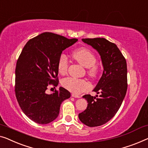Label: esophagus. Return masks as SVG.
<instances>
[{
    "label": "esophagus",
    "instance_id": "34e87169",
    "mask_svg": "<svg viewBox=\"0 0 148 148\" xmlns=\"http://www.w3.org/2000/svg\"><path fill=\"white\" fill-rule=\"evenodd\" d=\"M71 96L73 97H75V98H80L81 97L79 95H76V94H75V93H73L72 95H71Z\"/></svg>",
    "mask_w": 148,
    "mask_h": 148
}]
</instances>
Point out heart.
Segmentation results:
<instances>
[{"label": "heart", "instance_id": "heart-1", "mask_svg": "<svg viewBox=\"0 0 148 148\" xmlns=\"http://www.w3.org/2000/svg\"><path fill=\"white\" fill-rule=\"evenodd\" d=\"M73 57L78 63L85 68H88L87 73L91 77H95L97 75L98 69L95 65L96 57L89 49L82 47L77 49L73 53ZM68 68V59L66 55L62 53L59 56L57 69L60 74L65 75ZM62 85L66 89L75 94H79L90 88L88 81L84 79H78L73 77H67L62 81Z\"/></svg>", "mask_w": 148, "mask_h": 148}]
</instances>
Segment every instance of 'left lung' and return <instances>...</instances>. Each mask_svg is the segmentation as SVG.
I'll return each mask as SVG.
<instances>
[{
    "mask_svg": "<svg viewBox=\"0 0 148 148\" xmlns=\"http://www.w3.org/2000/svg\"><path fill=\"white\" fill-rule=\"evenodd\" d=\"M99 53L103 71L93 90L99 97L85 95L87 109L79 114V118L89 127H97L106 123L119 110L127 89V63L117 45L104 38H83Z\"/></svg>",
    "mask_w": 148,
    "mask_h": 148,
    "instance_id": "8db88e82",
    "label": "left lung"
}]
</instances>
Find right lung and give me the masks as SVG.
Returning a JSON list of instances; mask_svg holds the SVG:
<instances>
[{
    "instance_id": "right-lung-1",
    "label": "right lung",
    "mask_w": 148,
    "mask_h": 148,
    "mask_svg": "<svg viewBox=\"0 0 148 148\" xmlns=\"http://www.w3.org/2000/svg\"><path fill=\"white\" fill-rule=\"evenodd\" d=\"M77 40L46 32L30 39L23 48L16 62L15 95L23 113L36 123L54 121L62 102L71 97L62 87L51 94L46 90L50 84L58 85L59 56Z\"/></svg>"
}]
</instances>
